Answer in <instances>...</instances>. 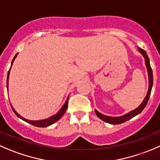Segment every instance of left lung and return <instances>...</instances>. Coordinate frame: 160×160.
Listing matches in <instances>:
<instances>
[{"label":"left lung","instance_id":"8db88e82","mask_svg":"<svg viewBox=\"0 0 160 160\" xmlns=\"http://www.w3.org/2000/svg\"><path fill=\"white\" fill-rule=\"evenodd\" d=\"M139 52H141L143 57L145 58V66H146L147 71H148V81H149V85H148V91L147 92L146 96H145V99L143 100V102H142L140 105L137 108H135L133 111L127 113L124 116H117V117H112V116H105V115H102V113L98 112L97 110H95V113L101 119H102L103 121L106 122V123H111V124H119V123H123L124 122L128 121L129 119H131V118H133L134 116H137L139 113H141L142 112V110L145 108V107L146 106L147 103H148V98L150 97V94H151L152 91V88L153 85V76H152V70L151 66H150L149 63V58H148L147 53L145 52V50L142 49L141 48H138Z\"/></svg>","mask_w":160,"mask_h":160}]
</instances>
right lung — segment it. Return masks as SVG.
Here are the masks:
<instances>
[{"label": "right lung", "instance_id": "right-lung-1", "mask_svg": "<svg viewBox=\"0 0 160 160\" xmlns=\"http://www.w3.org/2000/svg\"><path fill=\"white\" fill-rule=\"evenodd\" d=\"M18 53H17L16 55H15V57H14L13 60H12V64H13L14 61H15V58H16L17 55H18ZM10 69H11V68H10ZM10 69H9L8 72V77H7V89L8 90V78H9V73H10ZM68 99H69V98H68L67 100L66 101L64 105L62 107L61 109H60L59 111L56 113V114L54 115V116H51V117L48 118V119H42V120H29V119H25V118H23L22 116H20V115L18 114V113L17 112L15 109H14L13 107L12 106V105H11V106H12V110H13L14 112H15V114L18 117H19L20 119H22V120H24V121L27 122V123H30V124L33 125V126H35V127H38V128H46V127H48V126H50V125L53 124V123H55V122L58 121V119H61V117L63 116V115H64V113L66 112V109H67V108H68Z\"/></svg>", "mask_w": 160, "mask_h": 160}]
</instances>
